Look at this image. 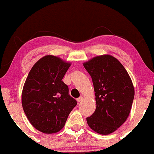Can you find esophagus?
I'll list each match as a JSON object with an SVG mask.
<instances>
[{
  "instance_id": "obj_1",
  "label": "esophagus",
  "mask_w": 154,
  "mask_h": 154,
  "mask_svg": "<svg viewBox=\"0 0 154 154\" xmlns=\"http://www.w3.org/2000/svg\"><path fill=\"white\" fill-rule=\"evenodd\" d=\"M83 99H84V97H82V96H81V97H79V98H77V101L78 102H82V100H83Z\"/></svg>"
}]
</instances>
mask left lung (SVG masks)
I'll list each match as a JSON object with an SVG mask.
<instances>
[{
    "label": "left lung",
    "mask_w": 154,
    "mask_h": 154,
    "mask_svg": "<svg viewBox=\"0 0 154 154\" xmlns=\"http://www.w3.org/2000/svg\"><path fill=\"white\" fill-rule=\"evenodd\" d=\"M93 80L96 109L88 125L102 135L114 132L127 120L135 91L127 71L116 58L104 54L84 63Z\"/></svg>",
    "instance_id": "obj_1"
}]
</instances>
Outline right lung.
<instances>
[{
    "mask_svg": "<svg viewBox=\"0 0 154 154\" xmlns=\"http://www.w3.org/2000/svg\"><path fill=\"white\" fill-rule=\"evenodd\" d=\"M71 63L46 55L29 71L22 91V106L29 122L44 134L62 129L77 102L62 82Z\"/></svg>",
    "mask_w": 154,
    "mask_h": 154,
    "instance_id": "right-lung-1",
    "label": "right lung"
}]
</instances>
